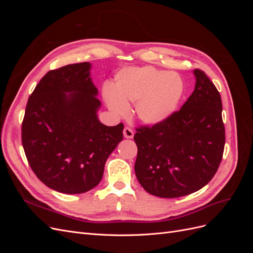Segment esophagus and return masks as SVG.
I'll return each instance as SVG.
<instances>
[{"label": "esophagus", "mask_w": 253, "mask_h": 253, "mask_svg": "<svg viewBox=\"0 0 253 253\" xmlns=\"http://www.w3.org/2000/svg\"><path fill=\"white\" fill-rule=\"evenodd\" d=\"M124 136L126 137V138H128V139H131V138H133L134 137V132H133V129L132 128H129V127H125V129H124Z\"/></svg>", "instance_id": "esophagus-1"}]
</instances>
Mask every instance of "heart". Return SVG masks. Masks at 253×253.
Segmentation results:
<instances>
[{"label":"heart","mask_w":253,"mask_h":253,"mask_svg":"<svg viewBox=\"0 0 253 253\" xmlns=\"http://www.w3.org/2000/svg\"><path fill=\"white\" fill-rule=\"evenodd\" d=\"M185 93L180 76L152 66L125 67L115 75L114 85L102 90L104 102L118 117L128 114L129 104L145 125L155 126L170 118L177 110Z\"/></svg>","instance_id":"heart-1"}]
</instances>
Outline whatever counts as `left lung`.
Instances as JSON below:
<instances>
[{"label": "left lung", "instance_id": "left-lung-1", "mask_svg": "<svg viewBox=\"0 0 253 253\" xmlns=\"http://www.w3.org/2000/svg\"><path fill=\"white\" fill-rule=\"evenodd\" d=\"M192 95L170 118L137 129L135 174L148 193L164 198L196 192L208 183L223 157L225 126L215 85L194 70Z\"/></svg>", "mask_w": 253, "mask_h": 253}]
</instances>
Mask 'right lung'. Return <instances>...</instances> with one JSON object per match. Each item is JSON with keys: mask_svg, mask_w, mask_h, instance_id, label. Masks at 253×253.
Returning a JSON list of instances; mask_svg holds the SVG:
<instances>
[{"mask_svg": "<svg viewBox=\"0 0 253 253\" xmlns=\"http://www.w3.org/2000/svg\"><path fill=\"white\" fill-rule=\"evenodd\" d=\"M89 62L49 71L30 95L22 124L28 164L48 188L80 194L100 182L106 159L124 139V125L98 118L101 102Z\"/></svg>", "mask_w": 253, "mask_h": 253, "instance_id": "add662e5", "label": "right lung"}]
</instances>
